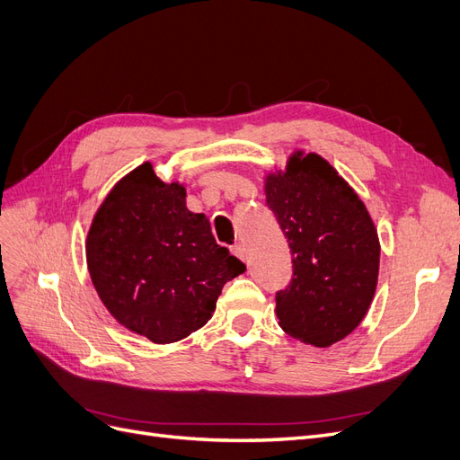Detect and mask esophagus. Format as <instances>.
<instances>
[{
    "mask_svg": "<svg viewBox=\"0 0 460 460\" xmlns=\"http://www.w3.org/2000/svg\"><path fill=\"white\" fill-rule=\"evenodd\" d=\"M231 252L234 253L236 258H241L243 261H246V248H244V244H233Z\"/></svg>",
    "mask_w": 460,
    "mask_h": 460,
    "instance_id": "34e87169",
    "label": "esophagus"
}]
</instances>
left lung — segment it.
<instances>
[{
  "label": "left lung",
  "mask_w": 460,
  "mask_h": 460,
  "mask_svg": "<svg viewBox=\"0 0 460 460\" xmlns=\"http://www.w3.org/2000/svg\"><path fill=\"white\" fill-rule=\"evenodd\" d=\"M292 252V280L277 292L280 328L330 347L364 320L379 275V239L364 202L316 153H294L284 174L265 183Z\"/></svg>",
  "instance_id": "obj_1"
}]
</instances>
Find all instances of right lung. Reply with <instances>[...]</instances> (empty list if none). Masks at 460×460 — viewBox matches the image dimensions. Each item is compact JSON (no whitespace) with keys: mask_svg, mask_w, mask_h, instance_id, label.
Segmentation results:
<instances>
[{"mask_svg":"<svg viewBox=\"0 0 460 460\" xmlns=\"http://www.w3.org/2000/svg\"><path fill=\"white\" fill-rule=\"evenodd\" d=\"M87 263L111 316L153 343H174L210 320L226 282L246 265L219 246L210 221L185 207V187L149 163L119 181L87 236Z\"/></svg>","mask_w":460,"mask_h":460,"instance_id":"right-lung-1","label":"right lung"}]
</instances>
